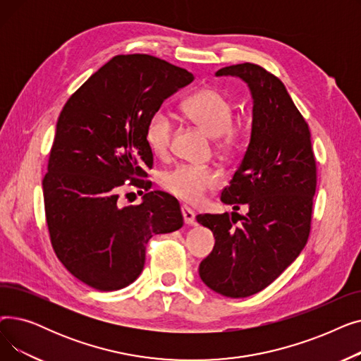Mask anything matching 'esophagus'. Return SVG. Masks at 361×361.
<instances>
[{
    "instance_id": "esophagus-1",
    "label": "esophagus",
    "mask_w": 361,
    "mask_h": 361,
    "mask_svg": "<svg viewBox=\"0 0 361 361\" xmlns=\"http://www.w3.org/2000/svg\"><path fill=\"white\" fill-rule=\"evenodd\" d=\"M181 214H183L184 222H185L187 225H193V224H195L196 214L190 209V207H188V206H181Z\"/></svg>"
}]
</instances>
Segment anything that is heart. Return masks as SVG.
Instances as JSON below:
<instances>
[{"instance_id": "b5f03b06", "label": "heart", "mask_w": 361, "mask_h": 361, "mask_svg": "<svg viewBox=\"0 0 361 361\" xmlns=\"http://www.w3.org/2000/svg\"><path fill=\"white\" fill-rule=\"evenodd\" d=\"M183 111L206 135L218 137L222 150L231 149L240 139L241 127L231 123L233 105L230 99L216 89H202L183 102ZM173 136V120L164 109L150 117L146 127V142L158 157H165ZM219 184L218 174L211 168L178 165L161 177L164 190L184 202L197 203L204 195Z\"/></svg>"}]
</instances>
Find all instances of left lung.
<instances>
[{
  "label": "left lung",
  "instance_id": "obj_1",
  "mask_svg": "<svg viewBox=\"0 0 361 361\" xmlns=\"http://www.w3.org/2000/svg\"><path fill=\"white\" fill-rule=\"evenodd\" d=\"M215 75H233L247 85L252 131L244 158L221 193L222 203L235 212L231 218L226 212L196 216L215 237L199 276L212 291L243 298L267 288L305 249L316 161L309 126L278 78L252 63L224 67ZM241 204L248 209L245 216L236 214Z\"/></svg>",
  "mask_w": 361,
  "mask_h": 361
}]
</instances>
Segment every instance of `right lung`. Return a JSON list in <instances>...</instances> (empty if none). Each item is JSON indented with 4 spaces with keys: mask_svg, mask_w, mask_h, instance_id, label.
<instances>
[{
    "mask_svg": "<svg viewBox=\"0 0 361 361\" xmlns=\"http://www.w3.org/2000/svg\"><path fill=\"white\" fill-rule=\"evenodd\" d=\"M195 75L157 56L117 55L64 105L42 181L54 252L90 288L116 291L145 267L147 241L180 230L178 202L145 181L154 155L146 127ZM145 188L137 207L118 206L127 180Z\"/></svg>",
    "mask_w": 361,
    "mask_h": 361,
    "instance_id": "right-lung-1",
    "label": "right lung"
}]
</instances>
